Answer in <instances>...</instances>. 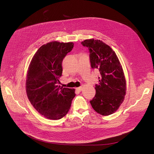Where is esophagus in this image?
<instances>
[{"instance_id": "obj_1", "label": "esophagus", "mask_w": 154, "mask_h": 154, "mask_svg": "<svg viewBox=\"0 0 154 154\" xmlns=\"http://www.w3.org/2000/svg\"><path fill=\"white\" fill-rule=\"evenodd\" d=\"M82 90V87H80L76 88V91H78V92H81Z\"/></svg>"}]
</instances>
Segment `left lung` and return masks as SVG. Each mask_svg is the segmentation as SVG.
Returning a JSON list of instances; mask_svg holds the SVG:
<instances>
[{
  "label": "left lung",
  "instance_id": "obj_1",
  "mask_svg": "<svg viewBox=\"0 0 154 154\" xmlns=\"http://www.w3.org/2000/svg\"><path fill=\"white\" fill-rule=\"evenodd\" d=\"M81 44L88 47L91 66L100 71L96 94L90 103L96 112L108 116L123 103L126 90L125 75L119 60L109 45L98 40H85Z\"/></svg>",
  "mask_w": 154,
  "mask_h": 154
}]
</instances>
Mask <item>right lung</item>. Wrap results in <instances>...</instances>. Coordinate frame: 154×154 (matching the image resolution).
Returning <instances> with one entry per match:
<instances>
[{"label":"right lung","mask_w":154,"mask_h":154,"mask_svg":"<svg viewBox=\"0 0 154 154\" xmlns=\"http://www.w3.org/2000/svg\"><path fill=\"white\" fill-rule=\"evenodd\" d=\"M73 45L57 42L43 45L29 66L26 80L28 98L35 110L47 119L63 117L76 95L74 89L57 85L63 71L62 61Z\"/></svg>","instance_id":"1"}]
</instances>
